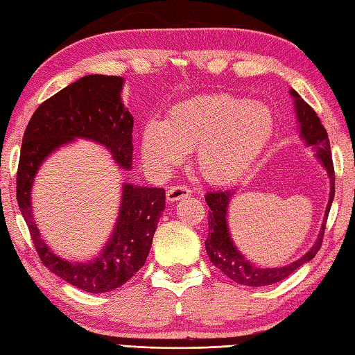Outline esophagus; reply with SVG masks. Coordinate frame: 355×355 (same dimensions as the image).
I'll return each instance as SVG.
<instances>
[{
	"mask_svg": "<svg viewBox=\"0 0 355 355\" xmlns=\"http://www.w3.org/2000/svg\"><path fill=\"white\" fill-rule=\"evenodd\" d=\"M187 196H191V189L184 184H177V186H171L166 191V197H168L169 201H177L180 198H184Z\"/></svg>",
	"mask_w": 355,
	"mask_h": 355,
	"instance_id": "34e87169",
	"label": "esophagus"
}]
</instances>
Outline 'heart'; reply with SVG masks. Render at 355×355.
<instances>
[{"label":"heart","instance_id":"b5f03b06","mask_svg":"<svg viewBox=\"0 0 355 355\" xmlns=\"http://www.w3.org/2000/svg\"><path fill=\"white\" fill-rule=\"evenodd\" d=\"M275 132L268 106L232 95H203L177 103L164 121L152 120L141 134L144 162L169 173L196 150L206 182L227 184L251 171Z\"/></svg>","mask_w":355,"mask_h":355}]
</instances>
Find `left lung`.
I'll return each mask as SVG.
<instances>
[{
	"instance_id": "1",
	"label": "left lung",
	"mask_w": 355,
	"mask_h": 355,
	"mask_svg": "<svg viewBox=\"0 0 355 355\" xmlns=\"http://www.w3.org/2000/svg\"><path fill=\"white\" fill-rule=\"evenodd\" d=\"M291 95L294 96L295 104V112L297 120L300 123V135L308 146L315 150V157L320 162L326 172L329 175L331 182V192H329V201L326 206L324 218L322 223L320 234L309 251L304 254L302 259L295 260L291 265H286L283 268H260L255 263L249 261L246 257L239 251L237 246L234 245L227 229V207L231 203V198L234 197V191H217V192H207L205 196V200L207 206H209V234L205 241L206 252L209 255V260L215 268H218L229 279L234 280L235 283L245 284V286H268V284L279 283L286 279L300 268L304 263L311 261L314 259L318 249L322 248L323 243V234L326 227V220H328L329 209L334 200L336 192V173H334V164H332V154H331V144L328 138V132L323 128L320 123V118L317 116L308 103H304L300 95L295 90H291Z\"/></svg>"
}]
</instances>
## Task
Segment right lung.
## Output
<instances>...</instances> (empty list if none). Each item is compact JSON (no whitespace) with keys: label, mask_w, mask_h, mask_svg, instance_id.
<instances>
[{"label":"right lung","mask_w":355,"mask_h":355,"mask_svg":"<svg viewBox=\"0 0 355 355\" xmlns=\"http://www.w3.org/2000/svg\"><path fill=\"white\" fill-rule=\"evenodd\" d=\"M123 81L114 75H86L60 90L35 110L21 144L17 200L38 257L55 275L90 294L123 286L144 265L164 211V189L124 183L114 232L86 263L66 261L49 249L32 217L31 192L44 159L75 138L103 144L120 168L130 169L134 116L121 103Z\"/></svg>","instance_id":"add662e5"}]
</instances>
